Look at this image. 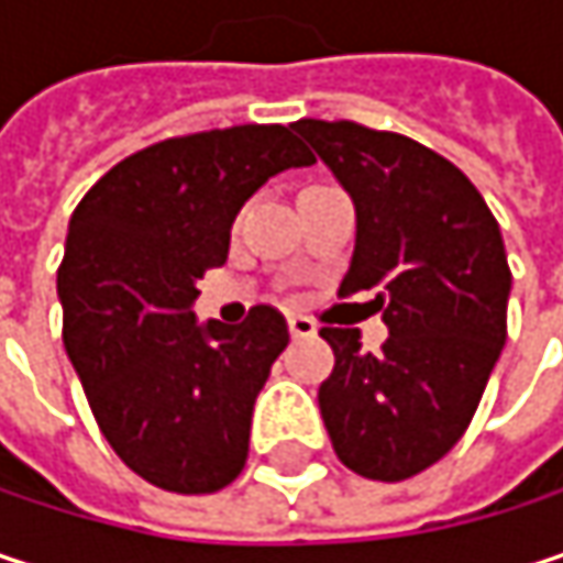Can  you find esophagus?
Wrapping results in <instances>:
<instances>
[{"instance_id":"esophagus-1","label":"esophagus","mask_w":563,"mask_h":563,"mask_svg":"<svg viewBox=\"0 0 563 563\" xmlns=\"http://www.w3.org/2000/svg\"><path fill=\"white\" fill-rule=\"evenodd\" d=\"M286 325H289V335H292V339H309V335H316V322H312L309 316L289 312V316H286Z\"/></svg>"}]
</instances>
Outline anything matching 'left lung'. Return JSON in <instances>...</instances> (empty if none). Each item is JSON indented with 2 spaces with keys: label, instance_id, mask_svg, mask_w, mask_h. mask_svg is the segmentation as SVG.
I'll return each mask as SVG.
<instances>
[{
  "label": "left lung",
  "instance_id": "1",
  "mask_svg": "<svg viewBox=\"0 0 563 563\" xmlns=\"http://www.w3.org/2000/svg\"><path fill=\"white\" fill-rule=\"evenodd\" d=\"M355 205L342 296L378 289L388 339L325 325L335 352L319 410L335 456L365 479L400 483L433 466L470 427L506 345L511 292L503 231L476 185L433 150L358 123L299 120Z\"/></svg>",
  "mask_w": 563,
  "mask_h": 563
}]
</instances>
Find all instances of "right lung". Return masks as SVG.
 <instances>
[{
  "label": "right lung",
  "instance_id": "add662e5",
  "mask_svg": "<svg viewBox=\"0 0 563 563\" xmlns=\"http://www.w3.org/2000/svg\"><path fill=\"white\" fill-rule=\"evenodd\" d=\"M292 126H231L156 143L107 172L74 208L57 299L64 349L117 456L146 483L201 496L247 463L254 400L289 332L254 306L241 325L198 322L244 201L312 166Z\"/></svg>",
  "mask_w": 563,
  "mask_h": 563
}]
</instances>
